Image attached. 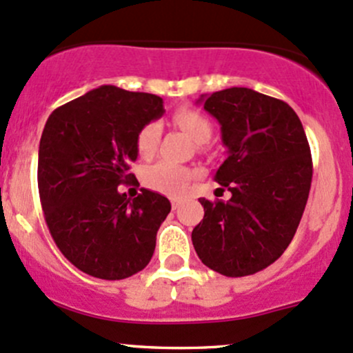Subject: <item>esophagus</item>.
<instances>
[{"label": "esophagus", "instance_id": "esophagus-1", "mask_svg": "<svg viewBox=\"0 0 353 353\" xmlns=\"http://www.w3.org/2000/svg\"><path fill=\"white\" fill-rule=\"evenodd\" d=\"M172 207L173 210H176V208L180 207V199H172Z\"/></svg>", "mask_w": 353, "mask_h": 353}]
</instances>
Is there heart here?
<instances>
[{"mask_svg": "<svg viewBox=\"0 0 353 353\" xmlns=\"http://www.w3.org/2000/svg\"><path fill=\"white\" fill-rule=\"evenodd\" d=\"M172 119L195 143H205L210 139L212 123L199 109L190 108V105H181V108L175 109ZM160 134L161 126L157 121H151L139 130L138 136H136V150H138L139 157H153L158 141H160ZM192 176L193 170L188 166L176 165L173 161H158L145 170L143 181L148 188L154 192L165 193V195H180L187 190Z\"/></svg>", "mask_w": 353, "mask_h": 353, "instance_id": "heart-1", "label": "heart"}]
</instances>
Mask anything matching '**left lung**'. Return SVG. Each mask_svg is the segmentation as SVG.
Returning a JSON list of instances; mask_svg holds the SVG:
<instances>
[{"label": "left lung", "instance_id": "1", "mask_svg": "<svg viewBox=\"0 0 353 353\" xmlns=\"http://www.w3.org/2000/svg\"><path fill=\"white\" fill-rule=\"evenodd\" d=\"M200 101L222 126L227 154L214 180L232 196L200 199L205 215L192 232L193 248L223 276L254 274L279 259L296 234L313 176L308 139L286 102L248 87Z\"/></svg>", "mask_w": 353, "mask_h": 353}]
</instances>
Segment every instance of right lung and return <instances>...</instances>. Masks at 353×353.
<instances>
[{
    "mask_svg": "<svg viewBox=\"0 0 353 353\" xmlns=\"http://www.w3.org/2000/svg\"><path fill=\"white\" fill-rule=\"evenodd\" d=\"M163 99L101 85L48 116L39 150V193L60 252L94 278H130L145 269L170 200L141 188L134 199L119 185L134 180L136 136L163 116Z\"/></svg>",
    "mask_w": 353,
    "mask_h": 353,
    "instance_id": "obj_1",
    "label": "right lung"
}]
</instances>
